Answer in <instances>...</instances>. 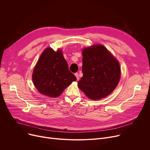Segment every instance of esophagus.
I'll use <instances>...</instances> for the list:
<instances>
[{"label":"esophagus","mask_w":150,"mask_h":150,"mask_svg":"<svg viewBox=\"0 0 150 150\" xmlns=\"http://www.w3.org/2000/svg\"><path fill=\"white\" fill-rule=\"evenodd\" d=\"M75 76H76V78L77 80H79V75H78V73H75Z\"/></svg>","instance_id":"obj_1"}]
</instances>
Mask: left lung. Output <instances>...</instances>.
<instances>
[{
	"label": "left lung",
	"instance_id": "left-lung-1",
	"mask_svg": "<svg viewBox=\"0 0 150 150\" xmlns=\"http://www.w3.org/2000/svg\"><path fill=\"white\" fill-rule=\"evenodd\" d=\"M83 77L78 86L88 98H105L115 89L120 78L118 60L103 45H93L83 49Z\"/></svg>",
	"mask_w": 150,
	"mask_h": 150
}]
</instances>
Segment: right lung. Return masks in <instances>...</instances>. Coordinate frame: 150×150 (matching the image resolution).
<instances>
[{
	"label": "right lung",
	"mask_w": 150,
	"mask_h": 150,
	"mask_svg": "<svg viewBox=\"0 0 150 150\" xmlns=\"http://www.w3.org/2000/svg\"><path fill=\"white\" fill-rule=\"evenodd\" d=\"M32 80L39 93L52 98L59 96L73 81L75 76L70 72L61 50L50 47L44 50L34 68Z\"/></svg>",
	"instance_id": "obj_1"
}]
</instances>
